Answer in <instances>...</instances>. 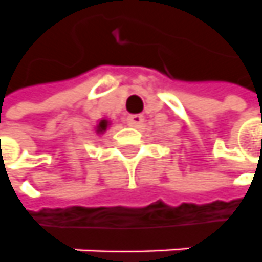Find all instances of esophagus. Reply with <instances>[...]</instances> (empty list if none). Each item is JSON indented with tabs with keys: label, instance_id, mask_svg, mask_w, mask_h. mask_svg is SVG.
Listing matches in <instances>:
<instances>
[{
	"label": "esophagus",
	"instance_id": "esophagus-1",
	"mask_svg": "<svg viewBox=\"0 0 262 262\" xmlns=\"http://www.w3.org/2000/svg\"><path fill=\"white\" fill-rule=\"evenodd\" d=\"M127 122L129 127H140L141 124L144 122V117L143 115H129L127 118Z\"/></svg>",
	"mask_w": 262,
	"mask_h": 262
}]
</instances>
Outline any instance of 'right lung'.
Masks as SVG:
<instances>
[{
	"instance_id": "1",
	"label": "right lung",
	"mask_w": 262,
	"mask_h": 262,
	"mask_svg": "<svg viewBox=\"0 0 262 262\" xmlns=\"http://www.w3.org/2000/svg\"><path fill=\"white\" fill-rule=\"evenodd\" d=\"M108 127H110V121H108V119H101L99 124L96 125V133H98V134H102V133L106 131V128Z\"/></svg>"
}]
</instances>
